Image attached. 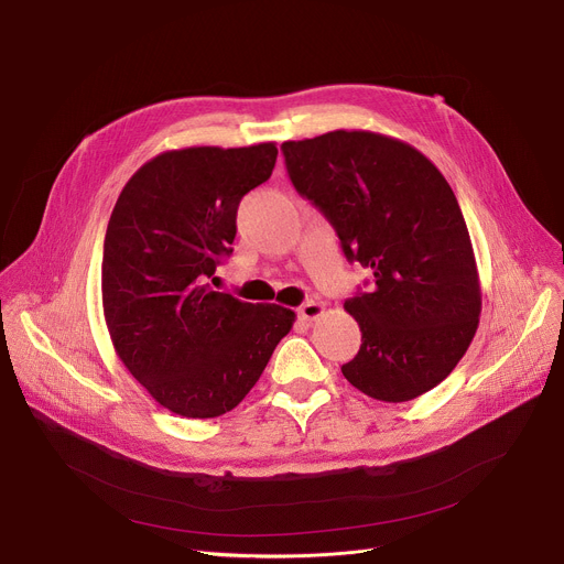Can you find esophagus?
<instances>
[{
  "mask_svg": "<svg viewBox=\"0 0 564 564\" xmlns=\"http://www.w3.org/2000/svg\"><path fill=\"white\" fill-rule=\"evenodd\" d=\"M322 313H324V306L319 302H306L302 308H299V317L306 319V322L317 319Z\"/></svg>",
  "mask_w": 564,
  "mask_h": 564,
  "instance_id": "obj_1",
  "label": "esophagus"
}]
</instances>
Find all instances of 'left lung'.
Returning <instances> with one entry per match:
<instances>
[{
  "label": "left lung",
  "mask_w": 564,
  "mask_h": 564,
  "mask_svg": "<svg viewBox=\"0 0 564 564\" xmlns=\"http://www.w3.org/2000/svg\"><path fill=\"white\" fill-rule=\"evenodd\" d=\"M294 191L335 229L349 262L371 270L345 311L362 345L345 379L401 403L440 386L478 328L480 283L452 185L415 147L371 131L281 144Z\"/></svg>",
  "instance_id": "left-lung-1"
}]
</instances>
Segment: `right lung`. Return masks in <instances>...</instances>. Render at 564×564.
Wrapping results in <instances>:
<instances>
[{
  "instance_id": "1",
  "label": "right lung",
  "mask_w": 564,
  "mask_h": 564,
  "mask_svg": "<svg viewBox=\"0 0 564 564\" xmlns=\"http://www.w3.org/2000/svg\"><path fill=\"white\" fill-rule=\"evenodd\" d=\"M274 142L187 147L144 163L110 213L104 317L124 367L163 408L208 420L260 379L294 313L208 285L231 256L240 199L272 176Z\"/></svg>"
}]
</instances>
